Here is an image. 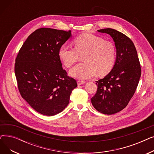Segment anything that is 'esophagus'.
I'll list each match as a JSON object with an SVG mask.
<instances>
[{"label": "esophagus", "mask_w": 154, "mask_h": 154, "mask_svg": "<svg viewBox=\"0 0 154 154\" xmlns=\"http://www.w3.org/2000/svg\"><path fill=\"white\" fill-rule=\"evenodd\" d=\"M86 82L85 81H84V80H79L78 81H77V84L79 85H82V84H85Z\"/></svg>", "instance_id": "esophagus-1"}]
</instances>
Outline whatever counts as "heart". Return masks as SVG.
Segmentation results:
<instances>
[{
    "label": "heart",
    "instance_id": "1",
    "mask_svg": "<svg viewBox=\"0 0 154 154\" xmlns=\"http://www.w3.org/2000/svg\"><path fill=\"white\" fill-rule=\"evenodd\" d=\"M74 48L67 44L59 49V57L64 66L69 67L79 61L83 54V61L70 70V75L80 79H88L99 75H106L112 69L116 61V50L112 42L90 33L77 37L74 41Z\"/></svg>",
    "mask_w": 154,
    "mask_h": 154
}]
</instances>
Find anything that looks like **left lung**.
Here are the masks:
<instances>
[{
	"instance_id": "8db88e82",
	"label": "left lung",
	"mask_w": 154,
	"mask_h": 154,
	"mask_svg": "<svg viewBox=\"0 0 154 154\" xmlns=\"http://www.w3.org/2000/svg\"><path fill=\"white\" fill-rule=\"evenodd\" d=\"M97 31L112 37L117 55L111 71L96 81L97 91L91 102L97 110L111 115L124 109L132 99L140 78L141 67L135 47L127 36L110 28Z\"/></svg>"
}]
</instances>
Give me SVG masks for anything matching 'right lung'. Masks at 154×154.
Masks as SVG:
<instances>
[{"instance_id": "add662e5", "label": "right lung", "mask_w": 154, "mask_h": 154, "mask_svg": "<svg viewBox=\"0 0 154 154\" xmlns=\"http://www.w3.org/2000/svg\"><path fill=\"white\" fill-rule=\"evenodd\" d=\"M71 31L40 28L23 43L15 63V74L22 98L35 111L52 116L65 109L76 80L67 76L59 49Z\"/></svg>"}]
</instances>
